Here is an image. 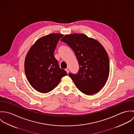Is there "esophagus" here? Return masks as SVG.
Here are the masks:
<instances>
[{
    "mask_svg": "<svg viewBox=\"0 0 134 134\" xmlns=\"http://www.w3.org/2000/svg\"><path fill=\"white\" fill-rule=\"evenodd\" d=\"M65 71H66V72H67V73H68L69 72V71H70V68H69V67H68L66 69H65Z\"/></svg>",
    "mask_w": 134,
    "mask_h": 134,
    "instance_id": "34e87169",
    "label": "esophagus"
}]
</instances>
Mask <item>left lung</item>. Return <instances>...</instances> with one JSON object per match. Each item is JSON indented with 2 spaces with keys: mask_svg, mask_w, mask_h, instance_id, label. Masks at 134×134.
Listing matches in <instances>:
<instances>
[{
  "mask_svg": "<svg viewBox=\"0 0 134 134\" xmlns=\"http://www.w3.org/2000/svg\"><path fill=\"white\" fill-rule=\"evenodd\" d=\"M61 41L73 49L79 63L78 72L69 74L76 87L86 95L97 93L106 84L109 74V57L104 47L83 34L68 35Z\"/></svg>",
  "mask_w": 134,
  "mask_h": 134,
  "instance_id": "8db88e82",
  "label": "left lung"
}]
</instances>
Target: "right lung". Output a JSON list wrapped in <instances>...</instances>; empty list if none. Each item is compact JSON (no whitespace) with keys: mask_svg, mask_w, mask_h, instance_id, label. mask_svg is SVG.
<instances>
[{"mask_svg":"<svg viewBox=\"0 0 134 134\" xmlns=\"http://www.w3.org/2000/svg\"><path fill=\"white\" fill-rule=\"evenodd\" d=\"M63 36L59 34H51L43 36L31 47L25 60L24 68L26 77L36 90L43 93L55 89L65 71L59 66L54 56L58 42Z\"/></svg>","mask_w":134,"mask_h":134,"instance_id":"obj_1","label":"right lung"}]
</instances>
